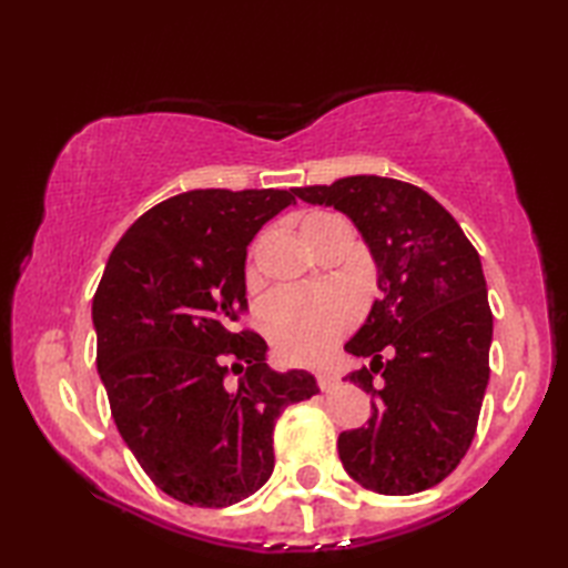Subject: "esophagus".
I'll list each match as a JSON object with an SVG mask.
<instances>
[{
  "mask_svg": "<svg viewBox=\"0 0 568 568\" xmlns=\"http://www.w3.org/2000/svg\"><path fill=\"white\" fill-rule=\"evenodd\" d=\"M317 383H320V388L324 393H329V390L336 388V385H339V378H336L334 373H329V371H320L317 373Z\"/></svg>",
  "mask_w": 568,
  "mask_h": 568,
  "instance_id": "obj_1",
  "label": "esophagus"
}]
</instances>
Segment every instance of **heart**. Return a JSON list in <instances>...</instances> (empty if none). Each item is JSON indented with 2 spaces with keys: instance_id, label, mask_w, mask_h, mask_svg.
Here are the masks:
<instances>
[{
  "instance_id": "obj_1",
  "label": "heart",
  "mask_w": 568,
  "mask_h": 568,
  "mask_svg": "<svg viewBox=\"0 0 568 568\" xmlns=\"http://www.w3.org/2000/svg\"><path fill=\"white\" fill-rule=\"evenodd\" d=\"M332 220L310 214L303 229ZM354 320V300L344 291H281L263 305L261 322L273 346L291 361H315Z\"/></svg>"
}]
</instances>
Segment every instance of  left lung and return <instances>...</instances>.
<instances>
[{
	"mask_svg": "<svg viewBox=\"0 0 568 568\" xmlns=\"http://www.w3.org/2000/svg\"><path fill=\"white\" fill-rule=\"evenodd\" d=\"M293 195L346 214L376 263L381 297L344 344L371 358L346 381L373 397L368 425L336 442L346 474L383 496L437 486L474 442L490 376L478 253L437 200L400 180L352 175Z\"/></svg>",
	"mask_w": 568,
	"mask_h": 568,
	"instance_id": "left-lung-1",
	"label": "left lung"
}]
</instances>
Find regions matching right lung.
I'll return each mask as SVG.
<instances>
[{"mask_svg":"<svg viewBox=\"0 0 568 568\" xmlns=\"http://www.w3.org/2000/svg\"><path fill=\"white\" fill-rule=\"evenodd\" d=\"M295 204L293 190H190L141 214L92 300L98 371L112 417L168 496L224 508L273 474L283 409L320 393L273 371L268 344L232 324L246 310V248ZM229 369L237 383L225 381Z\"/></svg>","mask_w":568,"mask_h":568,"instance_id":"obj_1","label":"right lung"}]
</instances>
